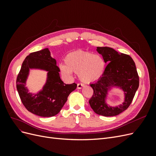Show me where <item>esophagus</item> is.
I'll list each match as a JSON object with an SVG mask.
<instances>
[{"instance_id":"obj_1","label":"esophagus","mask_w":156,"mask_h":156,"mask_svg":"<svg viewBox=\"0 0 156 156\" xmlns=\"http://www.w3.org/2000/svg\"><path fill=\"white\" fill-rule=\"evenodd\" d=\"M83 87H84V84H82V83H78L77 88V89H81Z\"/></svg>"}]
</instances>
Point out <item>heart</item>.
<instances>
[{
	"mask_svg": "<svg viewBox=\"0 0 156 156\" xmlns=\"http://www.w3.org/2000/svg\"><path fill=\"white\" fill-rule=\"evenodd\" d=\"M65 64L60 65L62 73L65 76H70L73 72L84 83L98 80L105 67V61L101 56L83 51L69 53L65 58Z\"/></svg>",
	"mask_w": 156,
	"mask_h": 156,
	"instance_id": "1",
	"label": "heart"
}]
</instances>
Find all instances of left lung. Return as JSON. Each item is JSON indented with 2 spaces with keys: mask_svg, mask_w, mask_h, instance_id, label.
Segmentation results:
<instances>
[{
  "mask_svg": "<svg viewBox=\"0 0 156 156\" xmlns=\"http://www.w3.org/2000/svg\"><path fill=\"white\" fill-rule=\"evenodd\" d=\"M97 51L108 64L102 76L90 84L94 94L89 104L99 115L114 116L120 114L130 105L139 85V77L135 64L130 56L120 53L108 47H97ZM120 87L125 93V101L119 107L108 106V92L112 87Z\"/></svg>",
  "mask_w": 156,
  "mask_h": 156,
  "instance_id": "obj_1",
  "label": "left lung"
}]
</instances>
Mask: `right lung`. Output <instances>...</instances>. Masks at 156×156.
<instances>
[{"mask_svg":"<svg viewBox=\"0 0 156 156\" xmlns=\"http://www.w3.org/2000/svg\"><path fill=\"white\" fill-rule=\"evenodd\" d=\"M30 69L48 72L43 88L36 94L29 93L25 87ZM59 72L56 61L51 57L48 48L31 53L27 56L17 75L16 87L23 104L28 111L40 116L51 117L62 109L69 94L77 88V84L64 83Z\"/></svg>","mask_w":156,"mask_h":156,"instance_id":"1","label":"right lung"}]
</instances>
